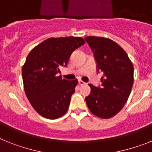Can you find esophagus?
Instances as JSON below:
<instances>
[{
	"label": "esophagus",
	"mask_w": 152,
	"mask_h": 152,
	"mask_svg": "<svg viewBox=\"0 0 152 152\" xmlns=\"http://www.w3.org/2000/svg\"><path fill=\"white\" fill-rule=\"evenodd\" d=\"M78 84L80 85H85V82H84L83 81H81V80H78Z\"/></svg>",
	"instance_id": "34e87169"
}]
</instances>
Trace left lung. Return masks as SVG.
Segmentation results:
<instances>
[{"label": "left lung", "mask_w": 152, "mask_h": 152, "mask_svg": "<svg viewBox=\"0 0 152 152\" xmlns=\"http://www.w3.org/2000/svg\"><path fill=\"white\" fill-rule=\"evenodd\" d=\"M91 47L102 72L101 87L89 84L91 92L85 98L88 107L94 115L109 119L122 110L134 84V67L126 53L110 39L96 36L85 38Z\"/></svg>", "instance_id": "8db88e82"}]
</instances>
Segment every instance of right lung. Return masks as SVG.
<instances>
[{
	"instance_id": "right-lung-1",
	"label": "right lung",
	"mask_w": 152,
	"mask_h": 152,
	"mask_svg": "<svg viewBox=\"0 0 152 152\" xmlns=\"http://www.w3.org/2000/svg\"><path fill=\"white\" fill-rule=\"evenodd\" d=\"M85 42L81 37L50 38L27 56L22 71L24 89L34 110L45 118L54 120L67 113L77 80L68 81L56 74Z\"/></svg>"
}]
</instances>
